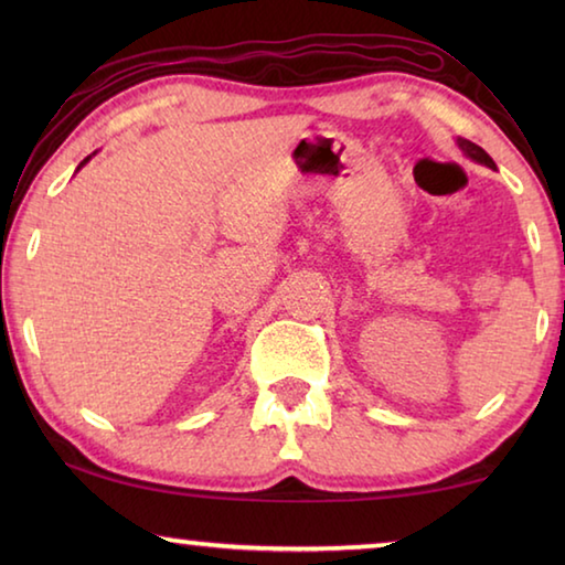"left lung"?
Returning a JSON list of instances; mask_svg holds the SVG:
<instances>
[{
	"label": "left lung",
	"instance_id": "1",
	"mask_svg": "<svg viewBox=\"0 0 565 565\" xmlns=\"http://www.w3.org/2000/svg\"><path fill=\"white\" fill-rule=\"evenodd\" d=\"M456 147L461 149L468 159H473L476 164H483V167H489V169H495V161H493L489 154H486V151H483L481 147L473 145V141L456 137Z\"/></svg>",
	"mask_w": 565,
	"mask_h": 565
}]
</instances>
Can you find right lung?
<instances>
[{
    "label": "right lung",
    "instance_id": "1",
    "mask_svg": "<svg viewBox=\"0 0 565 565\" xmlns=\"http://www.w3.org/2000/svg\"><path fill=\"white\" fill-rule=\"evenodd\" d=\"M94 154H97V151H94ZM94 154H89V157H87V159H84V161H82V164H79V167H76V171H79V169H82V167H84V164H87V161H89V159H92V157H94Z\"/></svg>",
    "mask_w": 565,
    "mask_h": 565
}]
</instances>
